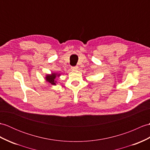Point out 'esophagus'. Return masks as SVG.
<instances>
[{
  "label": "esophagus",
  "instance_id": "1",
  "mask_svg": "<svg viewBox=\"0 0 150 150\" xmlns=\"http://www.w3.org/2000/svg\"><path fill=\"white\" fill-rule=\"evenodd\" d=\"M79 68L78 66H75V67H71V69H73V70H75V69H77Z\"/></svg>",
  "mask_w": 150,
  "mask_h": 150
}]
</instances>
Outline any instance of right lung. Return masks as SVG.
I'll list each match as a JSON object with an SVG mask.
<instances>
[{
    "label": "right lung",
    "mask_w": 150,
    "mask_h": 150,
    "mask_svg": "<svg viewBox=\"0 0 150 150\" xmlns=\"http://www.w3.org/2000/svg\"><path fill=\"white\" fill-rule=\"evenodd\" d=\"M60 75V74H57L56 73H51V74H47L45 76V81L52 86H55L57 83L56 78L59 77Z\"/></svg>",
    "instance_id": "add662e5"
}]
</instances>
